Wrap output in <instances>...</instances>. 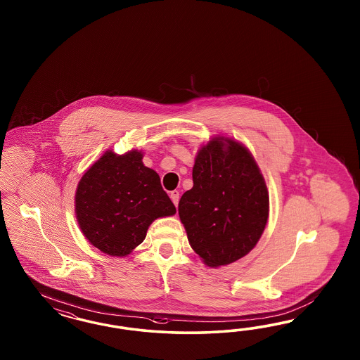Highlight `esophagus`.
Here are the masks:
<instances>
[{
    "label": "esophagus",
    "instance_id": "obj_1",
    "mask_svg": "<svg viewBox=\"0 0 360 360\" xmlns=\"http://www.w3.org/2000/svg\"><path fill=\"white\" fill-rule=\"evenodd\" d=\"M170 199L173 200V203H174L175 207H176V206H178V202H179V193H178L176 190L172 191V193H170Z\"/></svg>",
    "mask_w": 360,
    "mask_h": 360
}]
</instances>
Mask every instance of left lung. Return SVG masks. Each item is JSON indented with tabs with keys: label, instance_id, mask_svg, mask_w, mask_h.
I'll return each instance as SVG.
<instances>
[{
	"label": "left lung",
	"instance_id": "8db88e82",
	"mask_svg": "<svg viewBox=\"0 0 360 360\" xmlns=\"http://www.w3.org/2000/svg\"><path fill=\"white\" fill-rule=\"evenodd\" d=\"M193 182L178 205L191 248L208 266L239 260L262 238L269 211L251 153L239 142L214 139L196 155Z\"/></svg>",
	"mask_w": 360,
	"mask_h": 360
}]
</instances>
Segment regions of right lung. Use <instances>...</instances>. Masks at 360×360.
<instances>
[{"label": "right lung", "mask_w": 360, "mask_h": 360, "mask_svg": "<svg viewBox=\"0 0 360 360\" xmlns=\"http://www.w3.org/2000/svg\"><path fill=\"white\" fill-rule=\"evenodd\" d=\"M77 218L84 236L110 256L141 244L153 220L174 215L160 175L143 166L141 152H107L77 185Z\"/></svg>", "instance_id": "right-lung-1"}]
</instances>
